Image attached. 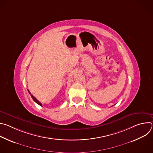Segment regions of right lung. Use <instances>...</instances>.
<instances>
[{"instance_id": "1", "label": "right lung", "mask_w": 153, "mask_h": 153, "mask_svg": "<svg viewBox=\"0 0 153 153\" xmlns=\"http://www.w3.org/2000/svg\"><path fill=\"white\" fill-rule=\"evenodd\" d=\"M28 91L29 94L31 95V96L32 99H33V100H34V101L36 103H37L38 105H39L40 106H42V103H40V102H39V100H37V99L35 97H34V96H33V95L31 94V93L30 92V91H29L28 90Z\"/></svg>"}]
</instances>
